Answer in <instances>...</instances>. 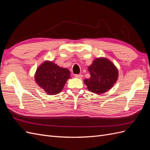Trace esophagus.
I'll return each instance as SVG.
<instances>
[{"instance_id":"obj_1","label":"esophagus","mask_w":150,"mask_h":150,"mask_svg":"<svg viewBox=\"0 0 150 150\" xmlns=\"http://www.w3.org/2000/svg\"><path fill=\"white\" fill-rule=\"evenodd\" d=\"M74 76L76 77V78H79V79H81V78H83V75L82 74H75Z\"/></svg>"}]
</instances>
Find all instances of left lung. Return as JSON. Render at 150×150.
I'll use <instances>...</instances> for the list:
<instances>
[{
	"instance_id": "1",
	"label": "left lung",
	"mask_w": 150,
	"mask_h": 150,
	"mask_svg": "<svg viewBox=\"0 0 150 150\" xmlns=\"http://www.w3.org/2000/svg\"><path fill=\"white\" fill-rule=\"evenodd\" d=\"M91 77L83 81L87 88L96 94H103L111 89L118 79V70L106 57H97L88 67Z\"/></svg>"
}]
</instances>
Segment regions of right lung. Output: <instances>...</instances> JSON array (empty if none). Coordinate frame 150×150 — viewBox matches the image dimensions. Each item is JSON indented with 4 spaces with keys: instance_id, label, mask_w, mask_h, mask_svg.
<instances>
[{
    "instance_id": "obj_1",
    "label": "right lung",
    "mask_w": 150,
    "mask_h": 150,
    "mask_svg": "<svg viewBox=\"0 0 150 150\" xmlns=\"http://www.w3.org/2000/svg\"><path fill=\"white\" fill-rule=\"evenodd\" d=\"M71 72L66 68L59 66L53 61H45L36 69L35 83L48 95H55L62 91Z\"/></svg>"
}]
</instances>
